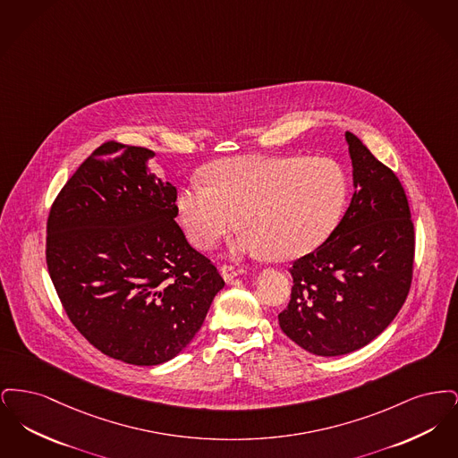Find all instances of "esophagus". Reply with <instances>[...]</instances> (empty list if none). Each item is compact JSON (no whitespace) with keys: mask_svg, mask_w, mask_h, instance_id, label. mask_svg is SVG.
<instances>
[{"mask_svg":"<svg viewBox=\"0 0 458 458\" xmlns=\"http://www.w3.org/2000/svg\"><path fill=\"white\" fill-rule=\"evenodd\" d=\"M219 273H221V276H223L225 282H232L235 276H239V275L243 273V269H242V267H235V266H232V264H223L221 269H219Z\"/></svg>","mask_w":458,"mask_h":458,"instance_id":"1","label":"esophagus"}]
</instances>
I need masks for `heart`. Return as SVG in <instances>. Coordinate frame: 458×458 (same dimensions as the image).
I'll use <instances>...</instances> for the list:
<instances>
[{
    "instance_id": "obj_1",
    "label": "heart",
    "mask_w": 458,
    "mask_h": 458,
    "mask_svg": "<svg viewBox=\"0 0 458 458\" xmlns=\"http://www.w3.org/2000/svg\"><path fill=\"white\" fill-rule=\"evenodd\" d=\"M192 178L178 194V213L191 242L206 249L242 225L237 254L301 258L327 239L344 215L349 182L327 157H226Z\"/></svg>"
}]
</instances>
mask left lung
<instances>
[{"label":"left lung","mask_w":458,"mask_h":458,"mask_svg":"<svg viewBox=\"0 0 458 458\" xmlns=\"http://www.w3.org/2000/svg\"><path fill=\"white\" fill-rule=\"evenodd\" d=\"M353 196L338 226L293 262L290 302L280 327L321 357L362 349L405 302L414 266V223L405 191L353 133H345Z\"/></svg>","instance_id":"obj_1"}]
</instances>
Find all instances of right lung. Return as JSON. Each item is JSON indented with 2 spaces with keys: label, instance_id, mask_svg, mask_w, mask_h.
Wrapping results in <instances>:
<instances>
[{
  "label": "right lung",
  "instance_id": "add662e5",
  "mask_svg": "<svg viewBox=\"0 0 458 458\" xmlns=\"http://www.w3.org/2000/svg\"><path fill=\"white\" fill-rule=\"evenodd\" d=\"M146 148L99 146L55 199L47 271L72 325L105 355L157 366L185 349L225 286L176 225V189Z\"/></svg>",
  "mask_w": 458,
  "mask_h": 458
}]
</instances>
